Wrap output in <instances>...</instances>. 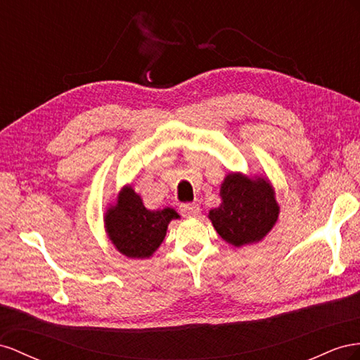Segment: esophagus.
Returning <instances> with one entry per match:
<instances>
[{"label": "esophagus", "mask_w": 360, "mask_h": 360, "mask_svg": "<svg viewBox=\"0 0 360 360\" xmlns=\"http://www.w3.org/2000/svg\"><path fill=\"white\" fill-rule=\"evenodd\" d=\"M179 211L182 215H186V217H193V215H198L200 208L198 203H181Z\"/></svg>", "instance_id": "1"}]
</instances>
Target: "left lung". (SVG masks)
<instances>
[{
    "mask_svg": "<svg viewBox=\"0 0 360 360\" xmlns=\"http://www.w3.org/2000/svg\"><path fill=\"white\" fill-rule=\"evenodd\" d=\"M220 194L223 203L210 211V219L224 241L241 248L270 232L279 215L270 182L231 173L221 184Z\"/></svg>",
    "mask_w": 360,
    "mask_h": 360,
    "instance_id": "obj_1",
    "label": "left lung"
}]
</instances>
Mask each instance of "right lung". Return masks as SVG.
<instances>
[{
  "label": "right lung",
  "mask_w": 360,
  "mask_h": 360,
  "mask_svg": "<svg viewBox=\"0 0 360 360\" xmlns=\"http://www.w3.org/2000/svg\"><path fill=\"white\" fill-rule=\"evenodd\" d=\"M173 219H179L174 210L149 211L139 194L125 187L119 194L116 207L108 210L105 226L110 240L120 253L132 259H143L160 248L166 237L167 224Z\"/></svg>",
  "instance_id": "1"
}]
</instances>
